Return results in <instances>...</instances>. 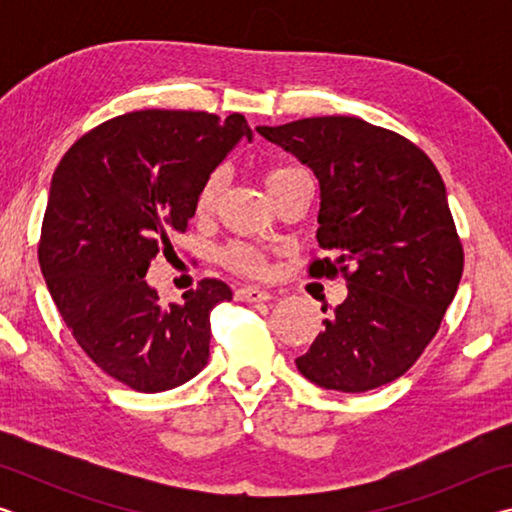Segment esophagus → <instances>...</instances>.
<instances>
[{"label":"esophagus","mask_w":512,"mask_h":512,"mask_svg":"<svg viewBox=\"0 0 512 512\" xmlns=\"http://www.w3.org/2000/svg\"><path fill=\"white\" fill-rule=\"evenodd\" d=\"M237 298L244 302H268L273 296L268 291L257 289V287H241L237 289Z\"/></svg>","instance_id":"34e87169"}]
</instances>
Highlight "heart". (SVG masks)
Here are the masks:
<instances>
[{"instance_id":"heart-1","label":"heart","mask_w":512,"mask_h":512,"mask_svg":"<svg viewBox=\"0 0 512 512\" xmlns=\"http://www.w3.org/2000/svg\"><path fill=\"white\" fill-rule=\"evenodd\" d=\"M302 173L305 171L298 167H275L271 171H266L264 183H266L268 194L275 196L277 192H282V189L287 187L293 178L302 176ZM221 185H223L221 171H212L210 176L203 180L201 187H198V194L194 201V210L198 216H205L214 210L216 198H219V194H221ZM221 259L225 266L232 268V271L246 273V275H262L264 266H266L262 253H259L255 246L241 244V241H235V244L225 246L221 250Z\"/></svg>"}]
</instances>
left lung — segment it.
<instances>
[{
	"label": "left lung",
	"mask_w": 512,
	"mask_h": 512,
	"mask_svg": "<svg viewBox=\"0 0 512 512\" xmlns=\"http://www.w3.org/2000/svg\"><path fill=\"white\" fill-rule=\"evenodd\" d=\"M320 185L311 277L343 275L348 298L296 359L320 388L366 393L402 377L436 336L463 275L445 183L406 137L359 117L257 126Z\"/></svg>",
	"instance_id": "obj_1"
}]
</instances>
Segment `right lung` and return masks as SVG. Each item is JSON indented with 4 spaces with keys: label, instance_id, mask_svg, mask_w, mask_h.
<instances>
[{
    "label": "right lung",
    "instance_id": "add662e5",
    "mask_svg": "<svg viewBox=\"0 0 512 512\" xmlns=\"http://www.w3.org/2000/svg\"><path fill=\"white\" fill-rule=\"evenodd\" d=\"M241 137L253 131L239 112H126L85 133L51 178L38 244L47 289L81 350L133 391H169L210 359V311L232 300L228 284L205 277L162 305L144 277Z\"/></svg>",
    "mask_w": 512,
    "mask_h": 512
}]
</instances>
